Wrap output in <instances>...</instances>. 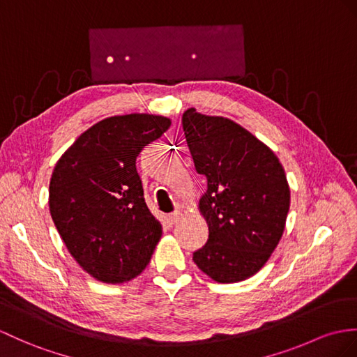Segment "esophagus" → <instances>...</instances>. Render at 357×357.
Wrapping results in <instances>:
<instances>
[{
	"label": "esophagus",
	"instance_id": "1",
	"mask_svg": "<svg viewBox=\"0 0 357 357\" xmlns=\"http://www.w3.org/2000/svg\"><path fill=\"white\" fill-rule=\"evenodd\" d=\"M178 218H180V213H178V212H174V213L168 215V221H169V224H176V222L178 221Z\"/></svg>",
	"mask_w": 357,
	"mask_h": 357
}]
</instances>
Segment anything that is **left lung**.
<instances>
[{
	"label": "left lung",
	"mask_w": 357,
	"mask_h": 357,
	"mask_svg": "<svg viewBox=\"0 0 357 357\" xmlns=\"http://www.w3.org/2000/svg\"><path fill=\"white\" fill-rule=\"evenodd\" d=\"M181 123L195 169L207 180L198 211L208 239L194 262L215 282H242L282 239L291 204L284 169L268 145L229 118L190 107Z\"/></svg>",
	"instance_id": "obj_1"
}]
</instances>
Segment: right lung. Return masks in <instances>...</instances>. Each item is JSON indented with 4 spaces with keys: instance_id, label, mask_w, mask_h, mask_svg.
I'll return each mask as SVG.
<instances>
[{
    "instance_id": "add662e5",
    "label": "right lung",
    "mask_w": 357,
    "mask_h": 357,
    "mask_svg": "<svg viewBox=\"0 0 357 357\" xmlns=\"http://www.w3.org/2000/svg\"><path fill=\"white\" fill-rule=\"evenodd\" d=\"M169 126V118L151 113L104 118L56 163L51 218L69 255L95 280L135 279L160 241L162 224L145 203L136 158Z\"/></svg>"
}]
</instances>
